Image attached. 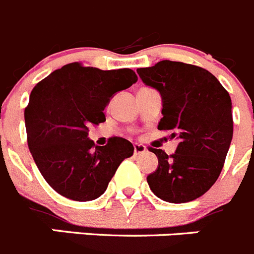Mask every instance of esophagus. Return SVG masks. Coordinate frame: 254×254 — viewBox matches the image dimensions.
Listing matches in <instances>:
<instances>
[{
  "label": "esophagus",
  "mask_w": 254,
  "mask_h": 254,
  "mask_svg": "<svg viewBox=\"0 0 254 254\" xmlns=\"http://www.w3.org/2000/svg\"><path fill=\"white\" fill-rule=\"evenodd\" d=\"M133 150H134V155H139V153L145 152V151H146V146L141 145V143H134Z\"/></svg>",
  "instance_id": "esophagus-1"
}]
</instances>
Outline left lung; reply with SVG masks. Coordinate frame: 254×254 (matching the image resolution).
Instances as JSON below:
<instances>
[{"label":"left lung","instance_id":"8db88e82","mask_svg":"<svg viewBox=\"0 0 254 254\" xmlns=\"http://www.w3.org/2000/svg\"><path fill=\"white\" fill-rule=\"evenodd\" d=\"M145 84L162 97L160 131L178 137L175 153L150 147L159 167L147 176L150 189L169 203H188L205 194L219 178L233 137L229 93L206 69L162 60L137 69Z\"/></svg>","mask_w":254,"mask_h":254}]
</instances>
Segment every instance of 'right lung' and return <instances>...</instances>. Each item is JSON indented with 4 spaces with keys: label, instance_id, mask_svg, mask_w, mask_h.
<instances>
[{
    "label": "right lung",
    "instance_id": "add662e5",
    "mask_svg": "<svg viewBox=\"0 0 254 254\" xmlns=\"http://www.w3.org/2000/svg\"><path fill=\"white\" fill-rule=\"evenodd\" d=\"M136 81L131 69L101 70L70 63L35 85L25 108L27 145L55 191L75 201L97 199L121 162L133 155L126 138L111 137L95 147L88 132L106 121L103 111L112 95Z\"/></svg>",
    "mask_w": 254,
    "mask_h": 254
}]
</instances>
